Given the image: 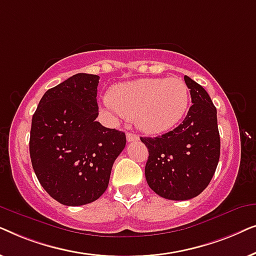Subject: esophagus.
<instances>
[{"label": "esophagus", "instance_id": "obj_1", "mask_svg": "<svg viewBox=\"0 0 256 256\" xmlns=\"http://www.w3.org/2000/svg\"><path fill=\"white\" fill-rule=\"evenodd\" d=\"M138 135L132 134V132H127V141L132 142V141H138Z\"/></svg>", "mask_w": 256, "mask_h": 256}]
</instances>
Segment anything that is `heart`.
<instances>
[{"label":"heart","instance_id":"obj_1","mask_svg":"<svg viewBox=\"0 0 256 256\" xmlns=\"http://www.w3.org/2000/svg\"><path fill=\"white\" fill-rule=\"evenodd\" d=\"M108 104L122 116L134 118L140 130L160 135L183 120L190 102V92L183 79L143 78L112 87Z\"/></svg>","mask_w":256,"mask_h":256}]
</instances>
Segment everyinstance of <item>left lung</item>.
Listing matches in <instances>:
<instances>
[{"label":"left lung","instance_id":"1","mask_svg":"<svg viewBox=\"0 0 256 256\" xmlns=\"http://www.w3.org/2000/svg\"><path fill=\"white\" fill-rule=\"evenodd\" d=\"M192 106L183 122L157 138H141L149 152L146 180L170 200H188L208 188L220 156L216 108L202 87L184 76Z\"/></svg>","mask_w":256,"mask_h":256}]
</instances>
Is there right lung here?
I'll use <instances>...</instances> for the list:
<instances>
[{"instance_id":"add662e5","label":"right lung","mask_w":256,"mask_h":256,"mask_svg":"<svg viewBox=\"0 0 256 256\" xmlns=\"http://www.w3.org/2000/svg\"><path fill=\"white\" fill-rule=\"evenodd\" d=\"M99 76L78 73L42 98L32 116L30 157L52 198L68 206L90 204L106 191L126 134L96 118Z\"/></svg>"}]
</instances>
